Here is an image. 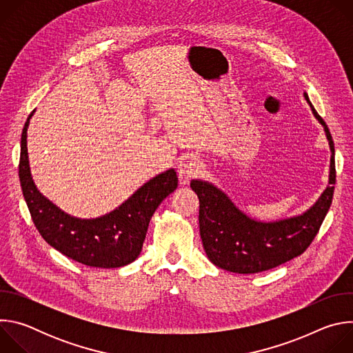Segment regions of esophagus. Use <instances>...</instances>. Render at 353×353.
Here are the masks:
<instances>
[{
  "instance_id": "1",
  "label": "esophagus",
  "mask_w": 353,
  "mask_h": 353,
  "mask_svg": "<svg viewBox=\"0 0 353 353\" xmlns=\"http://www.w3.org/2000/svg\"><path fill=\"white\" fill-rule=\"evenodd\" d=\"M201 169H203V162L195 155H185L181 158L179 163V177L185 184L190 179L195 177Z\"/></svg>"
}]
</instances>
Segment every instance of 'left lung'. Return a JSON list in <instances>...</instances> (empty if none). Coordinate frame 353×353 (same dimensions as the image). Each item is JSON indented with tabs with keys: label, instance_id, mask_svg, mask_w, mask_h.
<instances>
[{
	"label": "left lung",
	"instance_id": "1",
	"mask_svg": "<svg viewBox=\"0 0 353 353\" xmlns=\"http://www.w3.org/2000/svg\"><path fill=\"white\" fill-rule=\"evenodd\" d=\"M314 117L324 127L331 149L330 185L305 214L278 222L248 218L211 183L192 180L199 199V234L205 253L216 267L236 274H257L303 254L312 244L331 207L335 184V149L325 121L305 93Z\"/></svg>",
	"mask_w": 353,
	"mask_h": 353
}]
</instances>
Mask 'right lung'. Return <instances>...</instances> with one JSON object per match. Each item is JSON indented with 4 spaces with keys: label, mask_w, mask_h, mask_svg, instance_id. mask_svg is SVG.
Masks as SVG:
<instances>
[{
    "label": "right lung",
    "mask_w": 353,
    "mask_h": 353,
    "mask_svg": "<svg viewBox=\"0 0 353 353\" xmlns=\"http://www.w3.org/2000/svg\"><path fill=\"white\" fill-rule=\"evenodd\" d=\"M32 114L21 138L19 180L32 221L41 237L61 254L88 267L119 268L132 263L141 253L150 218L177 188L174 169L150 179L108 215L96 219L70 216L44 198L32 180L26 146Z\"/></svg>",
    "instance_id": "1"
}]
</instances>
